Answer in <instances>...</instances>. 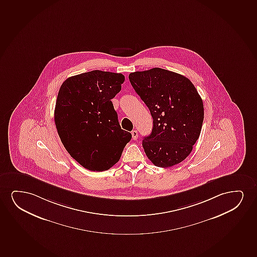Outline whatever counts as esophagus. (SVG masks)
Segmentation results:
<instances>
[{
  "mask_svg": "<svg viewBox=\"0 0 257 257\" xmlns=\"http://www.w3.org/2000/svg\"><path fill=\"white\" fill-rule=\"evenodd\" d=\"M132 137H133V140H136L139 137V134H138L137 131H133L132 132Z\"/></svg>",
  "mask_w": 257,
  "mask_h": 257,
  "instance_id": "esophagus-1",
  "label": "esophagus"
}]
</instances>
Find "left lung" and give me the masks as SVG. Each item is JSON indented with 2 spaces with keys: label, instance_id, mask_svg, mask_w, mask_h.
I'll return each instance as SVG.
<instances>
[{
  "label": "left lung",
  "instance_id": "1",
  "mask_svg": "<svg viewBox=\"0 0 257 257\" xmlns=\"http://www.w3.org/2000/svg\"><path fill=\"white\" fill-rule=\"evenodd\" d=\"M129 80L154 119L152 134L142 141L145 153L159 167L180 163L200 137L203 102L192 82L161 68L136 71Z\"/></svg>",
  "mask_w": 257,
  "mask_h": 257
}]
</instances>
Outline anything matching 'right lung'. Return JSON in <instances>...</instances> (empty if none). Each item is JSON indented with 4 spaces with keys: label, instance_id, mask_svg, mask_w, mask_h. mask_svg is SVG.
<instances>
[{
    "label": "right lung",
    "instance_id": "obj_1",
    "mask_svg": "<svg viewBox=\"0 0 257 257\" xmlns=\"http://www.w3.org/2000/svg\"><path fill=\"white\" fill-rule=\"evenodd\" d=\"M124 76L92 70L69 77L61 85L55 123L67 152L94 172L110 169L119 160L132 134L122 130L112 99Z\"/></svg>",
    "mask_w": 257,
    "mask_h": 257
}]
</instances>
